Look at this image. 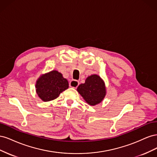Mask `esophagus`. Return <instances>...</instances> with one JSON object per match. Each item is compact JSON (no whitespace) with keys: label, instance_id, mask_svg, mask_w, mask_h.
<instances>
[{"label":"esophagus","instance_id":"34e87169","mask_svg":"<svg viewBox=\"0 0 157 157\" xmlns=\"http://www.w3.org/2000/svg\"><path fill=\"white\" fill-rule=\"evenodd\" d=\"M78 85H79L78 81H77V80H71L69 83V86L71 88H77Z\"/></svg>","mask_w":157,"mask_h":157}]
</instances>
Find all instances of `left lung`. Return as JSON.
Segmentation results:
<instances>
[{"mask_svg": "<svg viewBox=\"0 0 157 157\" xmlns=\"http://www.w3.org/2000/svg\"><path fill=\"white\" fill-rule=\"evenodd\" d=\"M77 90L84 101L92 106L100 103L107 93L105 82L96 74L88 76L85 82L80 84Z\"/></svg>", "mask_w": 157, "mask_h": 157, "instance_id": "1", "label": "left lung"}]
</instances>
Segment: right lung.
Returning a JSON list of instances; mask_svg holds the SVG:
<instances>
[{
	"label": "right lung",
	"mask_w": 157,
	"mask_h": 157,
	"mask_svg": "<svg viewBox=\"0 0 157 157\" xmlns=\"http://www.w3.org/2000/svg\"><path fill=\"white\" fill-rule=\"evenodd\" d=\"M69 88L67 80L56 70L41 75L36 81L35 89L38 96L43 101H50L58 98Z\"/></svg>",
	"instance_id": "right-lung-1"
}]
</instances>
